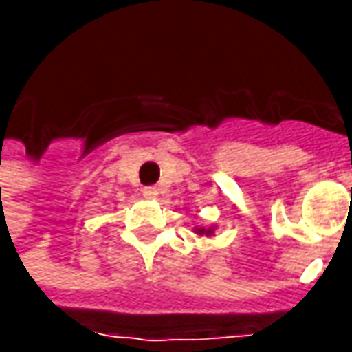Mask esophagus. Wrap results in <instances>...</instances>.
Instances as JSON below:
<instances>
[{"label":"esophagus","mask_w":352,"mask_h":352,"mask_svg":"<svg viewBox=\"0 0 352 352\" xmlns=\"http://www.w3.org/2000/svg\"><path fill=\"white\" fill-rule=\"evenodd\" d=\"M158 194H160V190H158L156 186H146L145 190H143V196H145L146 199H156L158 198Z\"/></svg>","instance_id":"esophagus-1"}]
</instances>
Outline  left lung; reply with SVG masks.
<instances>
[{"instance_id":"left-lung-1","label":"left lung","mask_w":352,"mask_h":352,"mask_svg":"<svg viewBox=\"0 0 352 352\" xmlns=\"http://www.w3.org/2000/svg\"><path fill=\"white\" fill-rule=\"evenodd\" d=\"M194 234H198V236L213 237L214 236V226H209V228H204V226H201V228H198V226H196V228H194Z\"/></svg>"}]
</instances>
